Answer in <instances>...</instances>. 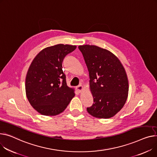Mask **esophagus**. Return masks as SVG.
<instances>
[{
    "mask_svg": "<svg viewBox=\"0 0 157 157\" xmlns=\"http://www.w3.org/2000/svg\"><path fill=\"white\" fill-rule=\"evenodd\" d=\"M76 89H77L78 91L80 93V92H81V91L83 90V86H82L81 85H79V86H78L76 87Z\"/></svg>",
    "mask_w": 157,
    "mask_h": 157,
    "instance_id": "1",
    "label": "esophagus"
}]
</instances>
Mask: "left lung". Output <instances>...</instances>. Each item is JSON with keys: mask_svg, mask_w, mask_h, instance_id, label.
Instances as JSON below:
<instances>
[{"mask_svg": "<svg viewBox=\"0 0 157 157\" xmlns=\"http://www.w3.org/2000/svg\"><path fill=\"white\" fill-rule=\"evenodd\" d=\"M90 76L93 105L87 107L91 116L102 119L114 116L126 101L129 84L120 60L110 51L95 45L78 47Z\"/></svg>", "mask_w": 157, "mask_h": 157, "instance_id": "obj_1", "label": "left lung"}]
</instances>
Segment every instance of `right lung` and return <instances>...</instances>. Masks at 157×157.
Segmentation results:
<instances>
[{"label": "right lung", "mask_w": 157, "mask_h": 157, "mask_svg": "<svg viewBox=\"0 0 157 157\" xmlns=\"http://www.w3.org/2000/svg\"><path fill=\"white\" fill-rule=\"evenodd\" d=\"M76 48L63 44L49 47L39 52L31 62L26 77V97L41 114H59L75 97L74 90L67 86L62 64L65 57Z\"/></svg>", "instance_id": "right-lung-1"}]
</instances>
